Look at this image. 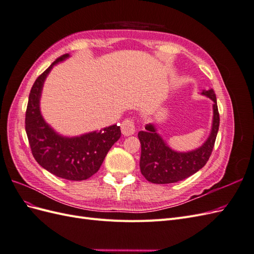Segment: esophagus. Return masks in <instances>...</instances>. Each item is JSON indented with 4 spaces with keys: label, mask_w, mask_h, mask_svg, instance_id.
<instances>
[{
    "label": "esophagus",
    "mask_w": 254,
    "mask_h": 254,
    "mask_svg": "<svg viewBox=\"0 0 254 254\" xmlns=\"http://www.w3.org/2000/svg\"><path fill=\"white\" fill-rule=\"evenodd\" d=\"M121 130L122 133L125 136L132 135L135 132V127H134V123L132 120L127 119L121 124Z\"/></svg>",
    "instance_id": "obj_1"
}]
</instances>
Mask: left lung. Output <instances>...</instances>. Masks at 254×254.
I'll use <instances>...</instances> for the list:
<instances>
[{
  "label": "left lung",
  "mask_w": 254,
  "mask_h": 254,
  "mask_svg": "<svg viewBox=\"0 0 254 254\" xmlns=\"http://www.w3.org/2000/svg\"><path fill=\"white\" fill-rule=\"evenodd\" d=\"M201 94L212 99L213 120L210 135L200 147L190 151H176L158 133L153 124L146 125L145 131L137 134L141 143L140 168L146 180L157 184L178 182L201 170L207 162L218 132L219 113L213 89L203 90Z\"/></svg>",
  "instance_id": "left-lung-1"
}]
</instances>
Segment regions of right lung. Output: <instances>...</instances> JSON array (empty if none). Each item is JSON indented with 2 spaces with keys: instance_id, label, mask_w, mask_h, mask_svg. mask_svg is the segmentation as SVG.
Wrapping results in <instances>:
<instances>
[{
  "instance_id": "add662e5",
  "label": "right lung",
  "mask_w": 254,
  "mask_h": 254,
  "mask_svg": "<svg viewBox=\"0 0 254 254\" xmlns=\"http://www.w3.org/2000/svg\"><path fill=\"white\" fill-rule=\"evenodd\" d=\"M68 57V54H64L56 59L33 84L25 114V130L33 156L44 170L66 180L81 181L98 172L109 149L121 137V129L112 125L99 131L64 136L45 122L40 110L44 81L53 66Z\"/></svg>"
}]
</instances>
